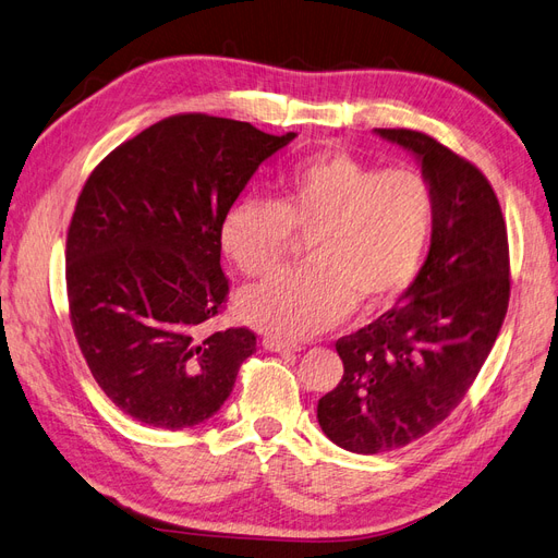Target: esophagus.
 Listing matches in <instances>:
<instances>
[{"mask_svg": "<svg viewBox=\"0 0 558 558\" xmlns=\"http://www.w3.org/2000/svg\"><path fill=\"white\" fill-rule=\"evenodd\" d=\"M262 345H264V350H268V352H278V354H292V352L301 350L296 343H284V340L268 338V336L262 340Z\"/></svg>", "mask_w": 558, "mask_h": 558, "instance_id": "34e87169", "label": "esophagus"}]
</instances>
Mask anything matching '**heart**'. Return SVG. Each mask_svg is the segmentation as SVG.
<instances>
[{
    "instance_id": "b5f03b06",
    "label": "heart",
    "mask_w": 558,
    "mask_h": 558,
    "mask_svg": "<svg viewBox=\"0 0 558 558\" xmlns=\"http://www.w3.org/2000/svg\"><path fill=\"white\" fill-rule=\"evenodd\" d=\"M278 202L243 196L220 225L225 257L247 278L274 274L294 241L308 266L239 299V315L278 338H308L399 301L415 282L434 231L436 199L412 169L380 171L343 150L305 157L280 175Z\"/></svg>"
}]
</instances>
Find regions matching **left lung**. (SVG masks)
Wrapping results in <instances>:
<instances>
[{"mask_svg": "<svg viewBox=\"0 0 558 558\" xmlns=\"http://www.w3.org/2000/svg\"><path fill=\"white\" fill-rule=\"evenodd\" d=\"M417 157L436 218L420 274L391 311L336 340L343 380L317 403L327 438L356 454L436 428L471 389L510 301L508 229L487 178L412 130H375Z\"/></svg>", "mask_w": 558, "mask_h": 558, "instance_id": "obj_1", "label": "left lung"}]
</instances>
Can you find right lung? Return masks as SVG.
<instances>
[{
	"label": "right lung",
	"mask_w": 558,
	"mask_h": 558,
	"mask_svg": "<svg viewBox=\"0 0 558 558\" xmlns=\"http://www.w3.org/2000/svg\"><path fill=\"white\" fill-rule=\"evenodd\" d=\"M294 136L185 113L89 173L66 233L71 327L97 385L136 422H206L257 350L245 327L204 338L229 292L220 225L262 161Z\"/></svg>",
	"instance_id": "right-lung-1"
}]
</instances>
